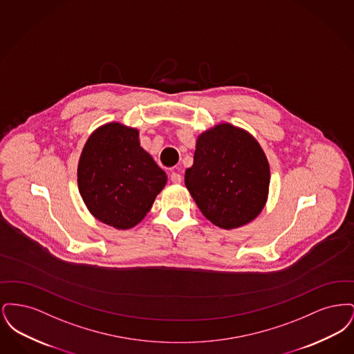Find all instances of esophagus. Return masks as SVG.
Returning a JSON list of instances; mask_svg holds the SVG:
<instances>
[{
    "label": "esophagus",
    "mask_w": 354,
    "mask_h": 354,
    "mask_svg": "<svg viewBox=\"0 0 354 354\" xmlns=\"http://www.w3.org/2000/svg\"><path fill=\"white\" fill-rule=\"evenodd\" d=\"M169 179H171V182L175 183V185H180V183H182V176H180V174H178V172H172L171 176H169Z\"/></svg>",
    "instance_id": "obj_1"
}]
</instances>
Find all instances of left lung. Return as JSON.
<instances>
[{
	"instance_id": "left-lung-1",
	"label": "left lung",
	"mask_w": 354,
	"mask_h": 354,
	"mask_svg": "<svg viewBox=\"0 0 354 354\" xmlns=\"http://www.w3.org/2000/svg\"><path fill=\"white\" fill-rule=\"evenodd\" d=\"M270 163L259 142L231 123L198 136L185 183L203 215L223 230L256 219L270 192Z\"/></svg>"
}]
</instances>
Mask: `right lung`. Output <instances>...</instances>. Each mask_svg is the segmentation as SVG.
Masks as SVG:
<instances>
[{"instance_id":"1","label":"right lung","mask_w":354,"mask_h":354,"mask_svg":"<svg viewBox=\"0 0 354 354\" xmlns=\"http://www.w3.org/2000/svg\"><path fill=\"white\" fill-rule=\"evenodd\" d=\"M77 175L90 214L117 230L140 223L167 183L166 172L140 147L139 131L118 122L88 136Z\"/></svg>"}]
</instances>
